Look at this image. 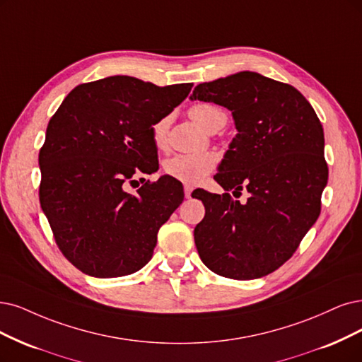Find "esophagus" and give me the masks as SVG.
<instances>
[{
    "label": "esophagus",
    "mask_w": 362,
    "mask_h": 362,
    "mask_svg": "<svg viewBox=\"0 0 362 362\" xmlns=\"http://www.w3.org/2000/svg\"><path fill=\"white\" fill-rule=\"evenodd\" d=\"M185 197L186 198H191V194H192V191H194V188H192V186L191 185H185Z\"/></svg>",
    "instance_id": "esophagus-1"
}]
</instances>
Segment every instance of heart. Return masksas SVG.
Segmentation results:
<instances>
[{"label": "heart", "instance_id": "heart-1", "mask_svg": "<svg viewBox=\"0 0 362 362\" xmlns=\"http://www.w3.org/2000/svg\"><path fill=\"white\" fill-rule=\"evenodd\" d=\"M189 116L206 131H211L226 124V113L219 105L211 103H198L189 109ZM170 116L158 119L151 127V137L158 151H164L168 143ZM216 158L213 153H177L164 160L167 176L183 183H199L215 168Z\"/></svg>", "mask_w": 362, "mask_h": 362}]
</instances>
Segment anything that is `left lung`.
I'll use <instances>...</instances> for the list:
<instances>
[{"instance_id": "left-lung-1", "label": "left lung", "mask_w": 362, "mask_h": 362, "mask_svg": "<svg viewBox=\"0 0 362 362\" xmlns=\"http://www.w3.org/2000/svg\"><path fill=\"white\" fill-rule=\"evenodd\" d=\"M189 98L226 107L237 129L215 176L226 192H192L206 207L194 230L198 255L223 277L270 274L319 218L328 182L320 120L300 90L253 71L199 83ZM243 187L245 205L228 194Z\"/></svg>"}]
</instances>
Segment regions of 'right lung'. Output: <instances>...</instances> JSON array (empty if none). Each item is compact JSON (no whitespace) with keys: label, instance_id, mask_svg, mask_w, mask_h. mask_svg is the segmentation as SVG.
I'll return each mask as SVG.
<instances>
[{"label":"right lung","instance_id":"1","mask_svg":"<svg viewBox=\"0 0 362 362\" xmlns=\"http://www.w3.org/2000/svg\"><path fill=\"white\" fill-rule=\"evenodd\" d=\"M191 88L105 77L76 86L49 120L38 155L40 204L59 250L82 273L120 277L151 261L183 186L170 176L144 182L136 194L127 185L159 168L151 127Z\"/></svg>","mask_w":362,"mask_h":362}]
</instances>
